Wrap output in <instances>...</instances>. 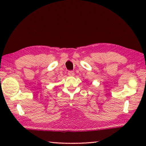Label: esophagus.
<instances>
[{"mask_svg": "<svg viewBox=\"0 0 146 146\" xmlns=\"http://www.w3.org/2000/svg\"><path fill=\"white\" fill-rule=\"evenodd\" d=\"M68 74L70 76H73L74 75V71H68Z\"/></svg>", "mask_w": 146, "mask_h": 146, "instance_id": "1", "label": "esophagus"}]
</instances>
